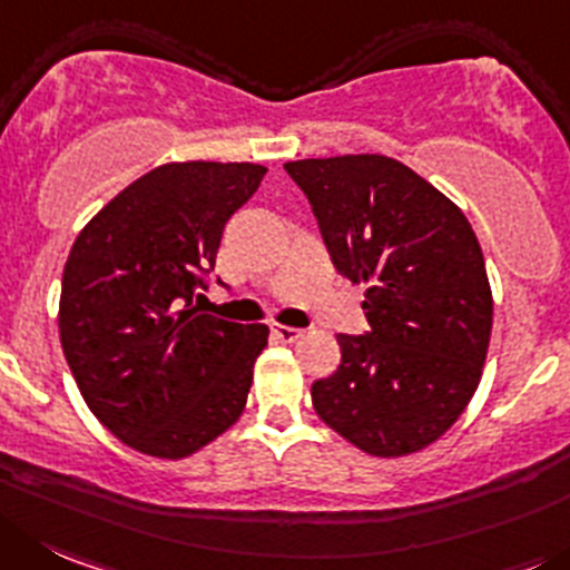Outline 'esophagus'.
Segmentation results:
<instances>
[{
  "label": "esophagus",
  "instance_id": "34e87169",
  "mask_svg": "<svg viewBox=\"0 0 570 570\" xmlns=\"http://www.w3.org/2000/svg\"><path fill=\"white\" fill-rule=\"evenodd\" d=\"M273 334H275V340H281V343H295V340L301 337V328H295V326H281V323H275Z\"/></svg>",
  "mask_w": 570,
  "mask_h": 570
}]
</instances>
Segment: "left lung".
Here are the masks:
<instances>
[{
	"label": "left lung",
	"instance_id": "8db88e82",
	"mask_svg": "<svg viewBox=\"0 0 570 570\" xmlns=\"http://www.w3.org/2000/svg\"><path fill=\"white\" fill-rule=\"evenodd\" d=\"M334 267L365 286L371 332L337 334L340 365L312 385L317 416L374 455L439 441L475 396L492 337V289L453 199L382 154L295 159Z\"/></svg>",
	"mask_w": 570,
	"mask_h": 570
}]
</instances>
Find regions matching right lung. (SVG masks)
Listing matches in <instances>:
<instances>
[{"instance_id":"right-lung-1","label":"right lung","mask_w":570,"mask_h":570,"mask_svg":"<svg viewBox=\"0 0 570 570\" xmlns=\"http://www.w3.org/2000/svg\"><path fill=\"white\" fill-rule=\"evenodd\" d=\"M264 174L255 163H165L100 207L69 249L63 357L95 419L137 453L188 459L244 413L269 328L199 315L194 297Z\"/></svg>"}]
</instances>
